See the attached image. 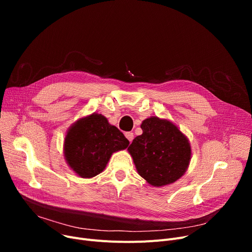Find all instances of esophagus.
Here are the masks:
<instances>
[{
  "label": "esophagus",
  "instance_id": "obj_1",
  "mask_svg": "<svg viewBox=\"0 0 252 252\" xmlns=\"http://www.w3.org/2000/svg\"><path fill=\"white\" fill-rule=\"evenodd\" d=\"M126 139L129 142H131V141H133V139H134V134L131 133V131H127V133H126Z\"/></svg>",
  "mask_w": 252,
  "mask_h": 252
}]
</instances>
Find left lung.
<instances>
[{"label": "left lung", "instance_id": "8db88e82", "mask_svg": "<svg viewBox=\"0 0 252 252\" xmlns=\"http://www.w3.org/2000/svg\"><path fill=\"white\" fill-rule=\"evenodd\" d=\"M128 153L138 174L153 187L175 183L186 173L191 160L189 139L170 121L151 116L142 122Z\"/></svg>", "mask_w": 252, "mask_h": 252}]
</instances>
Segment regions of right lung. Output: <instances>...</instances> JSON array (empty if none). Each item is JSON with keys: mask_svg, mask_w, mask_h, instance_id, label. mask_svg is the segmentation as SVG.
<instances>
[{"mask_svg": "<svg viewBox=\"0 0 252 252\" xmlns=\"http://www.w3.org/2000/svg\"><path fill=\"white\" fill-rule=\"evenodd\" d=\"M128 140L102 114L92 113L79 118L64 139L65 160L81 178L91 179L101 174L114 152L125 150Z\"/></svg>", "mask_w": 252, "mask_h": 252, "instance_id": "right-lung-1", "label": "right lung"}]
</instances>
